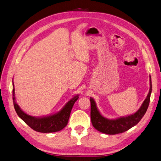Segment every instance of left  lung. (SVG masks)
I'll return each instance as SVG.
<instances>
[{
  "label": "left lung",
  "mask_w": 161,
  "mask_h": 161,
  "mask_svg": "<svg viewBox=\"0 0 161 161\" xmlns=\"http://www.w3.org/2000/svg\"><path fill=\"white\" fill-rule=\"evenodd\" d=\"M150 91L145 101L142 103L141 108L138 109L137 112L128 116L120 117L114 119V120H109V119L105 118L98 112L95 101H94L92 97H90V105H91L90 117H91V122L93 126L97 130L103 133L116 135L124 133V132L128 130L130 128L137 125L145 115L148 106H149L152 92V81L150 76Z\"/></svg>",
  "instance_id": "1"
}]
</instances>
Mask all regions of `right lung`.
Masks as SVG:
<instances>
[{
    "label": "right lung",
    "instance_id": "1",
    "mask_svg": "<svg viewBox=\"0 0 161 161\" xmlns=\"http://www.w3.org/2000/svg\"><path fill=\"white\" fill-rule=\"evenodd\" d=\"M78 98H79L78 95L72 98L60 112L55 114L41 118L33 117L24 112L15 102V88L13 82V102L16 113L31 129L40 133H53L64 129L67 125L73 106Z\"/></svg>",
    "mask_w": 161,
    "mask_h": 161
}]
</instances>
